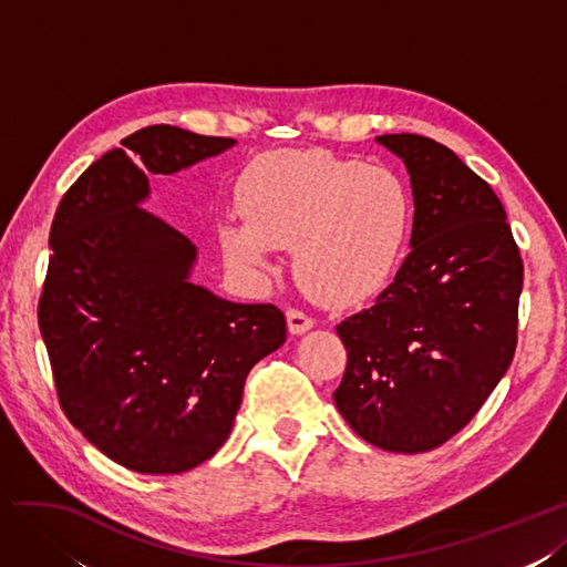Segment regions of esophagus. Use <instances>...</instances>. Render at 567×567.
Masks as SVG:
<instances>
[{"mask_svg":"<svg viewBox=\"0 0 567 567\" xmlns=\"http://www.w3.org/2000/svg\"><path fill=\"white\" fill-rule=\"evenodd\" d=\"M287 328L292 334H303L306 330L313 328V318H309L299 309H289L287 311Z\"/></svg>","mask_w":567,"mask_h":567,"instance_id":"obj_1","label":"esophagus"}]
</instances>
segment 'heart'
<instances>
[{"label": "heart", "instance_id": "b5f03b06", "mask_svg": "<svg viewBox=\"0 0 567 567\" xmlns=\"http://www.w3.org/2000/svg\"><path fill=\"white\" fill-rule=\"evenodd\" d=\"M245 223H228L220 245L241 270L264 272L275 249L292 247L306 295L347 306L394 278L411 230L401 177L326 150L261 156L239 183Z\"/></svg>", "mask_w": 567, "mask_h": 567}]
</instances>
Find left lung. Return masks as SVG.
I'll use <instances>...</instances> for the list:
<instances>
[{
  "label": "left lung",
  "mask_w": 567,
  "mask_h": 567,
  "mask_svg": "<svg viewBox=\"0 0 567 567\" xmlns=\"http://www.w3.org/2000/svg\"><path fill=\"white\" fill-rule=\"evenodd\" d=\"M413 187L411 254L370 309L337 326L347 349L334 403L384 451L420 454L461 432L508 370L523 258L504 204L444 144L380 135Z\"/></svg>",
  "instance_id": "obj_1"
}]
</instances>
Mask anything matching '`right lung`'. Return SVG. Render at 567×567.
I'll use <instances>...</instances> for the list:
<instances>
[{
  "mask_svg": "<svg viewBox=\"0 0 567 567\" xmlns=\"http://www.w3.org/2000/svg\"><path fill=\"white\" fill-rule=\"evenodd\" d=\"M63 194L38 322L61 411L127 471H192L228 440L249 370L282 347L285 313L189 282L197 249L140 208L150 177L233 147L175 125L127 135Z\"/></svg>",
  "mask_w": 567,
  "mask_h": 567,
  "instance_id": "right-lung-1",
  "label": "right lung"
}]
</instances>
